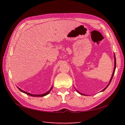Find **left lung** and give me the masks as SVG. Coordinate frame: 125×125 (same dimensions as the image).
I'll list each match as a JSON object with an SVG mask.
<instances>
[{"label":"left lung","instance_id":"1","mask_svg":"<svg viewBox=\"0 0 125 125\" xmlns=\"http://www.w3.org/2000/svg\"><path fill=\"white\" fill-rule=\"evenodd\" d=\"M114 71H113V74H112V76H111V79H110V82H109V84H108V85H107L106 86V87L104 89L101 91V92H103V91H104L107 88V86H108L109 85V84H110V83H111V80H112V79H113V76H114V73H115V69H116V57H115V54H114ZM76 91H77V92L79 93V94H81V95H85V94H82V93H79V92H78V91L76 89Z\"/></svg>","mask_w":125,"mask_h":125}]
</instances>
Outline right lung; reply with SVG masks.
<instances>
[{
  "label": "right lung",
  "mask_w": 125,
  "mask_h": 125,
  "mask_svg": "<svg viewBox=\"0 0 125 125\" xmlns=\"http://www.w3.org/2000/svg\"><path fill=\"white\" fill-rule=\"evenodd\" d=\"M52 88H53V87L52 86V87L49 90V91H48V92H47L46 93H44V94H31V93H27V92H25V91L21 90V89H20L18 87V88L19 89V90H20L21 92L25 93V94H26L27 95H28L31 96H34V97H37H37H42V96H44L47 95V94H49L50 92H51V90H52Z\"/></svg>",
  "instance_id": "right-lung-1"
}]
</instances>
